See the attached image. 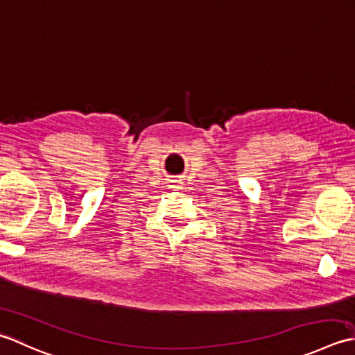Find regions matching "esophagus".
<instances>
[{
	"label": "esophagus",
	"instance_id": "obj_1",
	"mask_svg": "<svg viewBox=\"0 0 355 355\" xmlns=\"http://www.w3.org/2000/svg\"><path fill=\"white\" fill-rule=\"evenodd\" d=\"M176 187H178V185H175V187H173V188H176Z\"/></svg>",
	"mask_w": 355,
	"mask_h": 355
}]
</instances>
